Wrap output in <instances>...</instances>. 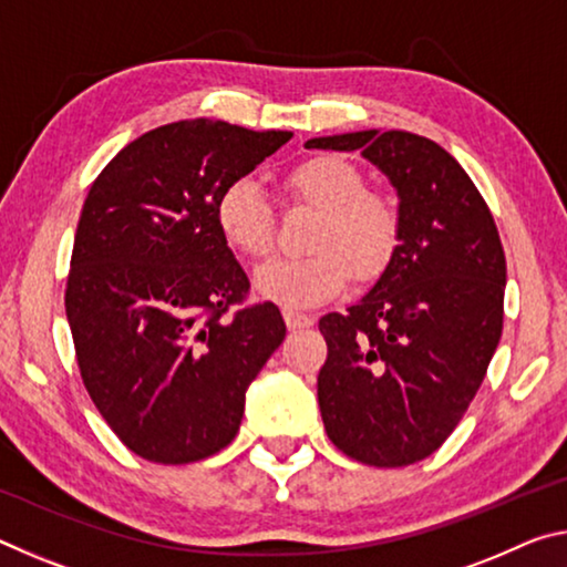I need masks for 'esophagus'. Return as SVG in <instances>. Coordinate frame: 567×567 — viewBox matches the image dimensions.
Wrapping results in <instances>:
<instances>
[{"mask_svg":"<svg viewBox=\"0 0 567 567\" xmlns=\"http://www.w3.org/2000/svg\"><path fill=\"white\" fill-rule=\"evenodd\" d=\"M282 318H285V324L290 330H302V328H310V324L315 322L310 315H302V312H295V310H282Z\"/></svg>","mask_w":567,"mask_h":567,"instance_id":"34e87169","label":"esophagus"}]
</instances>
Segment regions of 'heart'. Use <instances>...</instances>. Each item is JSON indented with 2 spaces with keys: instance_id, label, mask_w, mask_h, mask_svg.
<instances>
[{
  "instance_id": "obj_1",
  "label": "heart",
  "mask_w": 567,
  "mask_h": 567,
  "mask_svg": "<svg viewBox=\"0 0 567 567\" xmlns=\"http://www.w3.org/2000/svg\"><path fill=\"white\" fill-rule=\"evenodd\" d=\"M292 203L318 209L305 257H277L255 272V292L265 300L305 310L338 297L350 285L372 282L388 270L400 245V215L350 159L310 157L285 175ZM219 237L237 255L257 260L272 249L275 209L249 179H235L215 203Z\"/></svg>"
}]
</instances>
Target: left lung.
Instances as JSON below:
<instances>
[{"mask_svg": "<svg viewBox=\"0 0 567 567\" xmlns=\"http://www.w3.org/2000/svg\"><path fill=\"white\" fill-rule=\"evenodd\" d=\"M305 147L360 152L398 192L400 245L388 270L348 312L320 320L318 400L344 455L412 465L453 433L501 342V235L473 179L433 140L362 130Z\"/></svg>", "mask_w": 567, "mask_h": 567, "instance_id": "8db88e82", "label": "left lung"}]
</instances>
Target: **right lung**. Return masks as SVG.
<instances>
[{
  "label": "right lung",
  "instance_id": "add662e5",
  "mask_svg": "<svg viewBox=\"0 0 567 567\" xmlns=\"http://www.w3.org/2000/svg\"><path fill=\"white\" fill-rule=\"evenodd\" d=\"M292 132L182 120L100 172L76 225L64 307L84 388L124 445L185 465L233 443L245 392L285 340L215 225V203Z\"/></svg>",
  "mask_w": 567,
  "mask_h": 567
}]
</instances>
